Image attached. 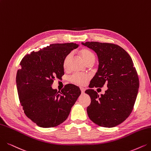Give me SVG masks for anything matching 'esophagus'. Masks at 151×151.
<instances>
[{
	"label": "esophagus",
	"mask_w": 151,
	"mask_h": 151,
	"mask_svg": "<svg viewBox=\"0 0 151 151\" xmlns=\"http://www.w3.org/2000/svg\"><path fill=\"white\" fill-rule=\"evenodd\" d=\"M80 89H81V93H82V94H83V93H84V92H85V88H83V87H81L80 88Z\"/></svg>",
	"instance_id": "esophagus-1"
}]
</instances>
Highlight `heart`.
Instances as JSON below:
<instances>
[{"instance_id":"heart-1","label":"heart","mask_w":151,"mask_h":151,"mask_svg":"<svg viewBox=\"0 0 151 151\" xmlns=\"http://www.w3.org/2000/svg\"><path fill=\"white\" fill-rule=\"evenodd\" d=\"M79 54L81 56L82 58L86 64L90 61H95V55L93 53H92L90 50L86 49V48H83L79 51ZM71 56V54H68L65 57L64 61H63V67L66 68L68 67V63L69 59ZM89 79V76L86 74H74L72 75L69 77V81L71 83L75 84L77 86H83L87 83V81Z\"/></svg>"}]
</instances>
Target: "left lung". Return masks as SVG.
I'll return each mask as SVG.
<instances>
[{
    "label": "left lung",
    "mask_w": 151,
    "mask_h": 151,
    "mask_svg": "<svg viewBox=\"0 0 151 151\" xmlns=\"http://www.w3.org/2000/svg\"><path fill=\"white\" fill-rule=\"evenodd\" d=\"M93 50L99 58V68L86 91L91 99L87 108L89 118L100 126L112 128L123 123L131 114L139 87L132 59L117 45L99 42L82 43ZM105 84L108 89L100 97L92 89Z\"/></svg>",
    "instance_id": "8db88e82"
}]
</instances>
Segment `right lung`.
Masks as SVG:
<instances>
[{"label": "right lung", "mask_w": 151, "mask_h": 151, "mask_svg": "<svg viewBox=\"0 0 151 151\" xmlns=\"http://www.w3.org/2000/svg\"><path fill=\"white\" fill-rule=\"evenodd\" d=\"M77 44H52L24 57L16 82L26 116L41 128L55 127L68 118L81 93L79 87L68 84L61 92L52 89L56 78L64 74L63 61Z\"/></svg>", "instance_id": "right-lung-1"}]
</instances>
